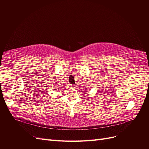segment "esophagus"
<instances>
[{"label":"esophagus","instance_id":"esophagus-1","mask_svg":"<svg viewBox=\"0 0 149 149\" xmlns=\"http://www.w3.org/2000/svg\"><path fill=\"white\" fill-rule=\"evenodd\" d=\"M70 88H75V85H70Z\"/></svg>","mask_w":149,"mask_h":149}]
</instances>
